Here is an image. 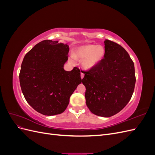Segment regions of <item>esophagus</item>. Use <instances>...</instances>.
I'll return each instance as SVG.
<instances>
[{"label": "esophagus", "mask_w": 155, "mask_h": 155, "mask_svg": "<svg viewBox=\"0 0 155 155\" xmlns=\"http://www.w3.org/2000/svg\"><path fill=\"white\" fill-rule=\"evenodd\" d=\"M84 76H85V74H84L83 72H81V79H83L84 78Z\"/></svg>", "instance_id": "34e87169"}]
</instances>
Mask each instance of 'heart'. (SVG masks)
I'll return each mask as SVG.
<instances>
[{"instance_id": "heart-1", "label": "heart", "mask_w": 155, "mask_h": 155, "mask_svg": "<svg viewBox=\"0 0 155 155\" xmlns=\"http://www.w3.org/2000/svg\"><path fill=\"white\" fill-rule=\"evenodd\" d=\"M105 53V48L101 45H86L76 48L73 57L77 59H83L81 61L83 68L91 70L99 64L104 58Z\"/></svg>"}]
</instances>
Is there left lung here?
<instances>
[{
    "instance_id": "obj_1",
    "label": "left lung",
    "mask_w": 155,
    "mask_h": 155,
    "mask_svg": "<svg viewBox=\"0 0 155 155\" xmlns=\"http://www.w3.org/2000/svg\"><path fill=\"white\" fill-rule=\"evenodd\" d=\"M104 58L85 72L86 104L92 113L110 117L122 110L133 96L136 83L134 65L129 54L113 41H104Z\"/></svg>"
}]
</instances>
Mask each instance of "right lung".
<instances>
[{
	"instance_id": "right-lung-1",
	"label": "right lung",
	"mask_w": 155,
	"mask_h": 155,
	"mask_svg": "<svg viewBox=\"0 0 155 155\" xmlns=\"http://www.w3.org/2000/svg\"><path fill=\"white\" fill-rule=\"evenodd\" d=\"M69 46L58 41L44 40L28 52L21 64L19 81L26 101L39 113L63 112L70 97L81 83L80 70L66 71Z\"/></svg>"
}]
</instances>
